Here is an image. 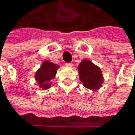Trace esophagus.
I'll return each mask as SVG.
<instances>
[{
	"mask_svg": "<svg viewBox=\"0 0 135 135\" xmlns=\"http://www.w3.org/2000/svg\"><path fill=\"white\" fill-rule=\"evenodd\" d=\"M65 66H67V67H72L73 66V64L72 63H65Z\"/></svg>",
	"mask_w": 135,
	"mask_h": 135,
	"instance_id": "obj_1",
	"label": "esophagus"
}]
</instances>
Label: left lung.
Here are the masks:
<instances>
[{
    "label": "left lung",
    "mask_w": 135,
    "mask_h": 135,
    "mask_svg": "<svg viewBox=\"0 0 135 135\" xmlns=\"http://www.w3.org/2000/svg\"><path fill=\"white\" fill-rule=\"evenodd\" d=\"M79 79L83 86L91 90H98L104 83L102 71L91 61L84 59L79 67Z\"/></svg>",
    "instance_id": "1"
}]
</instances>
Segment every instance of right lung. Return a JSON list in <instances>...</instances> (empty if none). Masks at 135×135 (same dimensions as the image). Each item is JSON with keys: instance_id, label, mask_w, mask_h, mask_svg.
<instances>
[{"instance_id": "obj_1", "label": "right lung", "mask_w": 135, "mask_h": 135, "mask_svg": "<svg viewBox=\"0 0 135 135\" xmlns=\"http://www.w3.org/2000/svg\"><path fill=\"white\" fill-rule=\"evenodd\" d=\"M58 68V65L53 64L49 61H45L42 63L40 68L35 74V79L40 88L47 90L51 86V80L54 79Z\"/></svg>"}]
</instances>
